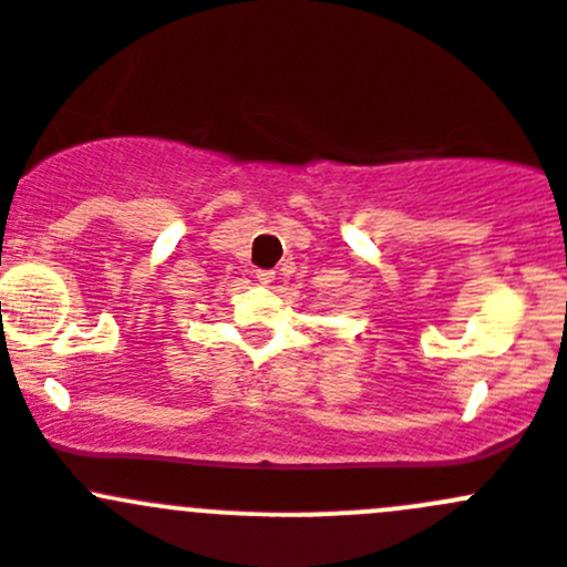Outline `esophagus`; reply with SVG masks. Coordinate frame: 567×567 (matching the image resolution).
<instances>
[{"label":"esophagus","instance_id":"obj_1","mask_svg":"<svg viewBox=\"0 0 567 567\" xmlns=\"http://www.w3.org/2000/svg\"><path fill=\"white\" fill-rule=\"evenodd\" d=\"M257 282L259 285H271L274 282V271H257Z\"/></svg>","mask_w":567,"mask_h":567}]
</instances>
